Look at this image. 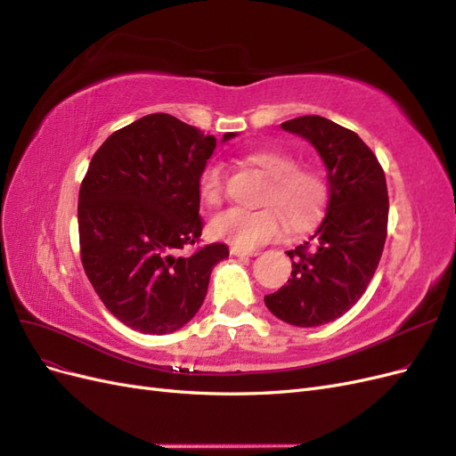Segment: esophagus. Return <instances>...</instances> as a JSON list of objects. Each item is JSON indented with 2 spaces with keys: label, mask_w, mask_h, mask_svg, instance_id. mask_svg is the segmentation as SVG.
Wrapping results in <instances>:
<instances>
[{
  "label": "esophagus",
  "mask_w": 456,
  "mask_h": 456,
  "mask_svg": "<svg viewBox=\"0 0 456 456\" xmlns=\"http://www.w3.org/2000/svg\"><path fill=\"white\" fill-rule=\"evenodd\" d=\"M230 253L233 256H256L258 251H249V249H240V247H230Z\"/></svg>",
  "instance_id": "1"
}]
</instances>
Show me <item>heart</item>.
<instances>
[{
    "label": "heart",
    "instance_id": "obj_1",
    "mask_svg": "<svg viewBox=\"0 0 456 456\" xmlns=\"http://www.w3.org/2000/svg\"><path fill=\"white\" fill-rule=\"evenodd\" d=\"M268 184L258 211L228 209L211 220V232L240 249L278 240L285 223L293 232L308 230L322 216L329 198L325 176L315 167H302L297 158L281 148H256L245 156ZM198 194L205 207H218L224 198V169L220 163L205 165L198 178Z\"/></svg>",
    "mask_w": 456,
    "mask_h": 456
}]
</instances>
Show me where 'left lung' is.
<instances>
[{
  "label": "left lung",
  "mask_w": 456,
  "mask_h": 456,
  "mask_svg": "<svg viewBox=\"0 0 456 456\" xmlns=\"http://www.w3.org/2000/svg\"><path fill=\"white\" fill-rule=\"evenodd\" d=\"M281 129L320 151L329 201L312 241L287 251V285L265 302L285 323L317 327L346 314L375 275L388 230V188L377 156L354 131L322 116L289 119Z\"/></svg>",
  "instance_id": "1"
}]
</instances>
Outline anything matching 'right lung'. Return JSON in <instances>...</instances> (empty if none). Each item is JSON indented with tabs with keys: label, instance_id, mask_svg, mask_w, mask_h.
Segmentation results:
<instances>
[{
	"label": "right lung",
	"instance_id": "1",
	"mask_svg": "<svg viewBox=\"0 0 456 456\" xmlns=\"http://www.w3.org/2000/svg\"><path fill=\"white\" fill-rule=\"evenodd\" d=\"M236 133H226L223 141ZM213 134L169 114L121 127L94 151L77 201L79 255L108 312L146 335L186 325L207 295L224 243H200L198 178Z\"/></svg>",
	"mask_w": 456,
	"mask_h": 456
}]
</instances>
